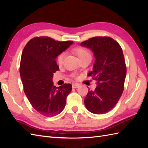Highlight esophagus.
Instances as JSON below:
<instances>
[{
    "mask_svg": "<svg viewBox=\"0 0 148 148\" xmlns=\"http://www.w3.org/2000/svg\"><path fill=\"white\" fill-rule=\"evenodd\" d=\"M79 84H78V83H73V84H72V88H76L79 87Z\"/></svg>",
    "mask_w": 148,
    "mask_h": 148,
    "instance_id": "34e87169",
    "label": "esophagus"
}]
</instances>
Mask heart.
<instances>
[{"instance_id":"obj_1","label":"heart","mask_w":148,"mask_h":148,"mask_svg":"<svg viewBox=\"0 0 148 148\" xmlns=\"http://www.w3.org/2000/svg\"><path fill=\"white\" fill-rule=\"evenodd\" d=\"M74 51L76 53V54L77 55L78 57L80 60L86 58V57H91V54L88 49H87L83 47H76L74 49ZM65 57V53L62 52L57 56L56 57V62L59 65H61L64 62V59Z\"/></svg>"}]
</instances>
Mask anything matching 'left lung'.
I'll use <instances>...</instances> for the list:
<instances>
[{"mask_svg":"<svg viewBox=\"0 0 148 148\" xmlns=\"http://www.w3.org/2000/svg\"><path fill=\"white\" fill-rule=\"evenodd\" d=\"M80 45L92 50L95 58L88 76L97 81V86L88 91L84 105L93 114H105L114 108L123 92L127 69L122 49L109 37H93Z\"/></svg>","mask_w":148,"mask_h":148,"instance_id":"8db88e82","label":"left lung"}]
</instances>
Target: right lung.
Instances as JSON below:
<instances>
[{"label": "right lung", "instance_id": "1", "mask_svg": "<svg viewBox=\"0 0 148 148\" xmlns=\"http://www.w3.org/2000/svg\"><path fill=\"white\" fill-rule=\"evenodd\" d=\"M72 43L37 37L28 42L22 52L20 73L24 92L33 108L43 116L57 115L65 108L72 85L56 87L52 78L59 69L56 57Z\"/></svg>", "mask_w": 148, "mask_h": 148}]
</instances>
